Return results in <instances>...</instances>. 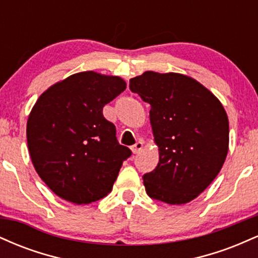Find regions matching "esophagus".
Masks as SVG:
<instances>
[{
	"label": "esophagus",
	"instance_id": "34e87169",
	"mask_svg": "<svg viewBox=\"0 0 258 258\" xmlns=\"http://www.w3.org/2000/svg\"><path fill=\"white\" fill-rule=\"evenodd\" d=\"M142 148H143V141H138L137 143L135 144V146L131 147V150L133 154H137L142 150Z\"/></svg>",
	"mask_w": 258,
	"mask_h": 258
}]
</instances>
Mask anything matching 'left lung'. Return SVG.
<instances>
[{
	"instance_id": "1",
	"label": "left lung",
	"mask_w": 258,
	"mask_h": 258,
	"mask_svg": "<svg viewBox=\"0 0 258 258\" xmlns=\"http://www.w3.org/2000/svg\"><path fill=\"white\" fill-rule=\"evenodd\" d=\"M130 90L150 104V122L159 146V164L143 174L154 200L180 205L216 178L229 146L223 105L203 85L176 73L146 72L130 80Z\"/></svg>"
}]
</instances>
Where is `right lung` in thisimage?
I'll use <instances>...</instances> for the list:
<instances>
[{
  "instance_id": "obj_1",
  "label": "right lung",
  "mask_w": 258,
  "mask_h": 258,
  "mask_svg": "<svg viewBox=\"0 0 258 258\" xmlns=\"http://www.w3.org/2000/svg\"><path fill=\"white\" fill-rule=\"evenodd\" d=\"M126 90L117 76L74 74L41 94L26 125L35 170L61 199L90 204L110 193L132 152L120 146L103 106Z\"/></svg>"
}]
</instances>
